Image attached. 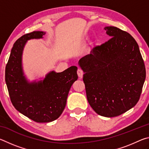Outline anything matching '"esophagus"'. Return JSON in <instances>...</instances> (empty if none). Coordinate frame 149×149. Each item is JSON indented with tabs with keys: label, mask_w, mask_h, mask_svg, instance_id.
<instances>
[{
	"label": "esophagus",
	"mask_w": 149,
	"mask_h": 149,
	"mask_svg": "<svg viewBox=\"0 0 149 149\" xmlns=\"http://www.w3.org/2000/svg\"><path fill=\"white\" fill-rule=\"evenodd\" d=\"M77 73L78 77H80V78H82V77H83V75H84V72H83L81 69H79V68L78 69Z\"/></svg>",
	"instance_id": "34e87169"
}]
</instances>
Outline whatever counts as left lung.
<instances>
[{
	"label": "left lung",
	"instance_id": "left-lung-1",
	"mask_svg": "<svg viewBox=\"0 0 149 149\" xmlns=\"http://www.w3.org/2000/svg\"><path fill=\"white\" fill-rule=\"evenodd\" d=\"M111 38L79 60L87 100L102 116H118L135 107L146 77L137 42L116 27L104 28Z\"/></svg>",
	"mask_w": 149,
	"mask_h": 149
}]
</instances>
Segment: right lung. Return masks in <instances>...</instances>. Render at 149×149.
<instances>
[{
    "mask_svg": "<svg viewBox=\"0 0 149 149\" xmlns=\"http://www.w3.org/2000/svg\"><path fill=\"white\" fill-rule=\"evenodd\" d=\"M43 31L24 35L15 42L5 69V81L12 104L29 119L39 123L52 122L60 117L66 104L70 88L78 78L77 68L64 72H50L43 80L29 82L22 68V53L26 42L41 39Z\"/></svg>",
    "mask_w": 149,
    "mask_h": 149,
    "instance_id": "right-lung-1",
    "label": "right lung"
}]
</instances>
